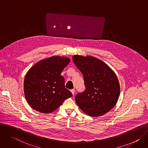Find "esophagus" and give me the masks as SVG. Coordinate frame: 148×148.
<instances>
[{"label":"esophagus","mask_w":148,"mask_h":148,"mask_svg":"<svg viewBox=\"0 0 148 148\" xmlns=\"http://www.w3.org/2000/svg\"><path fill=\"white\" fill-rule=\"evenodd\" d=\"M70 91L71 92V93L73 94V95H74V93H75V89H72L70 90Z\"/></svg>","instance_id":"1"}]
</instances>
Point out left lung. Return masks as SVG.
I'll return each mask as SVG.
<instances>
[{"label": "left lung", "mask_w": 148, "mask_h": 148, "mask_svg": "<svg viewBox=\"0 0 148 148\" xmlns=\"http://www.w3.org/2000/svg\"><path fill=\"white\" fill-rule=\"evenodd\" d=\"M73 62L83 75L86 90L75 100L87 115L100 116L112 110L120 94L116 75L104 62L92 56L74 55Z\"/></svg>", "instance_id": "obj_1"}]
</instances>
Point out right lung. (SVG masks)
Listing matches in <instances>:
<instances>
[{
  "mask_svg": "<svg viewBox=\"0 0 148 148\" xmlns=\"http://www.w3.org/2000/svg\"><path fill=\"white\" fill-rule=\"evenodd\" d=\"M70 62L68 57L53 56L37 62L29 69L24 80V92L33 109L49 114L73 96L65 88L64 78L61 75Z\"/></svg>",
  "mask_w": 148,
  "mask_h": 148,
  "instance_id": "add662e5",
  "label": "right lung"
}]
</instances>
